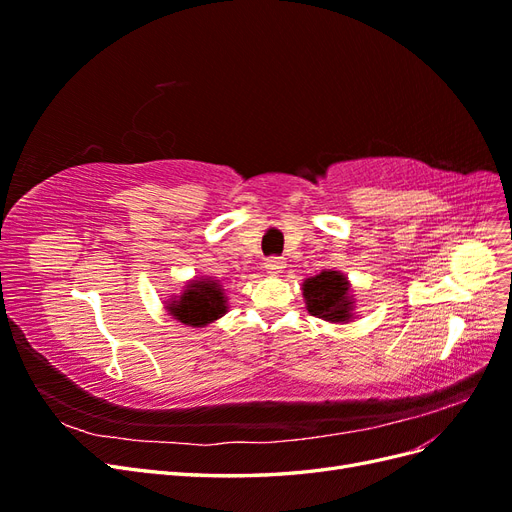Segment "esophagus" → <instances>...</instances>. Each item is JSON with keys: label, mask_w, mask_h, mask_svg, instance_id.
Instances as JSON below:
<instances>
[{"label": "esophagus", "mask_w": 512, "mask_h": 512, "mask_svg": "<svg viewBox=\"0 0 512 512\" xmlns=\"http://www.w3.org/2000/svg\"><path fill=\"white\" fill-rule=\"evenodd\" d=\"M284 269H286V262H284L282 258H269V260L265 262V271H267L269 275H280Z\"/></svg>", "instance_id": "obj_1"}]
</instances>
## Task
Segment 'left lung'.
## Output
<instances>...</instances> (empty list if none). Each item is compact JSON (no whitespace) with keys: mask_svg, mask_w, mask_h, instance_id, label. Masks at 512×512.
I'll list each match as a JSON object with an SVG mask.
<instances>
[{"mask_svg":"<svg viewBox=\"0 0 512 512\" xmlns=\"http://www.w3.org/2000/svg\"><path fill=\"white\" fill-rule=\"evenodd\" d=\"M301 290L307 312L312 316L335 324H348L356 318L354 290L342 271L324 269L318 275L305 277Z\"/></svg>","mask_w":512,"mask_h":512,"instance_id":"8db88e82","label":"left lung"}]
</instances>
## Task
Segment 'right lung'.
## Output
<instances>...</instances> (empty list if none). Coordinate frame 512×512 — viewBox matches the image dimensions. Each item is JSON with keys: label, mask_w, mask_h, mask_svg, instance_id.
I'll return each instance as SVG.
<instances>
[{"label": "right lung", "mask_w": 512, "mask_h": 512, "mask_svg": "<svg viewBox=\"0 0 512 512\" xmlns=\"http://www.w3.org/2000/svg\"><path fill=\"white\" fill-rule=\"evenodd\" d=\"M164 303L168 316L194 329H203L228 312V297L224 286L211 275L194 277V280L183 286L179 294H173Z\"/></svg>", "instance_id": "1"}]
</instances>
